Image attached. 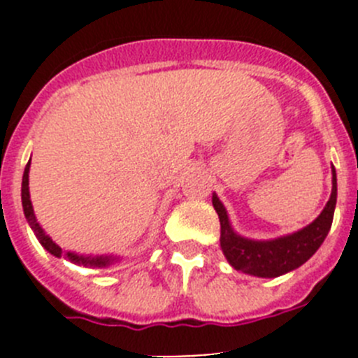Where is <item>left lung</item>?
I'll return each instance as SVG.
<instances>
[{
	"label": "left lung",
	"mask_w": 358,
	"mask_h": 358,
	"mask_svg": "<svg viewBox=\"0 0 358 358\" xmlns=\"http://www.w3.org/2000/svg\"><path fill=\"white\" fill-rule=\"evenodd\" d=\"M335 202H337V177L334 170V188H331L330 201L314 222L294 235L281 236L268 242H256V240L242 238L231 229L222 202L218 201L217 195H213V208L220 218V248L227 262L236 271L260 278L281 276L305 264L321 248L331 227Z\"/></svg>",
	"instance_id": "8db88e82"
}]
</instances>
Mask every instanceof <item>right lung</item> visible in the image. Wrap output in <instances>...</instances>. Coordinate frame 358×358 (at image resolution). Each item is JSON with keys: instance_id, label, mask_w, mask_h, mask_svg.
<instances>
[{"instance_id": "1", "label": "right lung", "mask_w": 358, "mask_h": 358, "mask_svg": "<svg viewBox=\"0 0 358 358\" xmlns=\"http://www.w3.org/2000/svg\"><path fill=\"white\" fill-rule=\"evenodd\" d=\"M28 170H30V161L27 163V166H24V173H23V186H21V201H23V211H24V217H27L28 224H30V227L34 229V233H36V236L39 238L41 245H43L44 249L48 252H52L53 256H57V258H61V256H66L69 262H73V264H80V265H85V267H107L109 264H113V258H107V256H96V258H91V256H87V258H84V256H78L75 255V252H64L62 251L59 245H57L55 242H53L52 238H50L46 233L43 231V227L37 224L36 220V215H34V208H31V202H30V192H28Z\"/></svg>"}]
</instances>
